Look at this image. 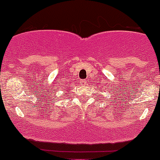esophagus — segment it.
I'll list each match as a JSON object with an SVG mask.
<instances>
[{
  "label": "esophagus",
  "mask_w": 160,
  "mask_h": 160,
  "mask_svg": "<svg viewBox=\"0 0 160 160\" xmlns=\"http://www.w3.org/2000/svg\"><path fill=\"white\" fill-rule=\"evenodd\" d=\"M80 83H81L82 85H86V80H82V81L80 82Z\"/></svg>",
  "instance_id": "esophagus-1"
}]
</instances>
